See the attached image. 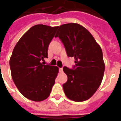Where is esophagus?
<instances>
[{"label":"esophagus","instance_id":"34e87169","mask_svg":"<svg viewBox=\"0 0 121 121\" xmlns=\"http://www.w3.org/2000/svg\"><path fill=\"white\" fill-rule=\"evenodd\" d=\"M59 71H60V73H63V69L60 68L59 69Z\"/></svg>","mask_w":121,"mask_h":121}]
</instances>
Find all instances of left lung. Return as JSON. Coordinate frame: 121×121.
Returning <instances> with one entry per match:
<instances>
[{
	"label": "left lung",
	"instance_id": "1",
	"mask_svg": "<svg viewBox=\"0 0 121 121\" xmlns=\"http://www.w3.org/2000/svg\"><path fill=\"white\" fill-rule=\"evenodd\" d=\"M58 28L55 37L62 41L69 57L75 60L73 69L63 68L68 78L63 91L70 100L85 101L93 95L103 78L105 64L101 48L82 25L68 23Z\"/></svg>",
	"mask_w": 121,
	"mask_h": 121
}]
</instances>
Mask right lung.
I'll return each mask as SVG.
<instances>
[{"mask_svg": "<svg viewBox=\"0 0 121 121\" xmlns=\"http://www.w3.org/2000/svg\"><path fill=\"white\" fill-rule=\"evenodd\" d=\"M44 25H35L21 37L9 60L13 81L22 95L35 102L50 95L59 69L43 64L48 58V47L58 29Z\"/></svg>", "mask_w": 121, "mask_h": 121, "instance_id": "add662e5", "label": "right lung"}]
</instances>
